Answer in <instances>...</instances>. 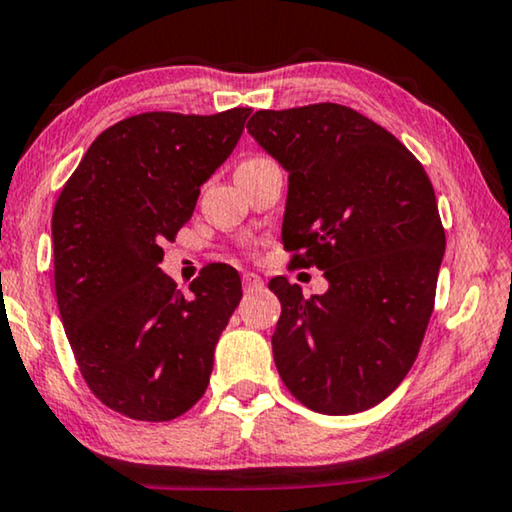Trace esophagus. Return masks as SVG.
<instances>
[{
	"label": "esophagus",
	"mask_w": 512,
	"mask_h": 512,
	"mask_svg": "<svg viewBox=\"0 0 512 512\" xmlns=\"http://www.w3.org/2000/svg\"><path fill=\"white\" fill-rule=\"evenodd\" d=\"M264 287V280L257 276V273H243V290L246 292H255V290H262Z\"/></svg>",
	"instance_id": "34e87169"
}]
</instances>
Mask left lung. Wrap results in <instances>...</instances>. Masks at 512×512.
Wrapping results in <instances>:
<instances>
[{
  "mask_svg": "<svg viewBox=\"0 0 512 512\" xmlns=\"http://www.w3.org/2000/svg\"><path fill=\"white\" fill-rule=\"evenodd\" d=\"M248 132L287 171L283 246L329 283L311 299L283 276L269 283L276 369L315 413H362L406 378L434 311V187L397 136L348 106L257 111Z\"/></svg>",
  "mask_w": 512,
  "mask_h": 512,
  "instance_id": "1",
  "label": "left lung"
}]
</instances>
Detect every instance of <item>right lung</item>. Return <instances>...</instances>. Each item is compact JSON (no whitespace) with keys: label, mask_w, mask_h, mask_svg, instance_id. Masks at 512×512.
<instances>
[{"label":"right lung","mask_w":512,"mask_h":512,"mask_svg":"<svg viewBox=\"0 0 512 512\" xmlns=\"http://www.w3.org/2000/svg\"><path fill=\"white\" fill-rule=\"evenodd\" d=\"M248 115H132L92 141L62 187L57 308L85 383L115 413L167 422L206 392L241 278L211 264L183 294L160 269L162 243L192 218L199 187L232 155Z\"/></svg>","instance_id":"right-lung-1"}]
</instances>
